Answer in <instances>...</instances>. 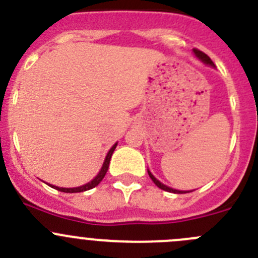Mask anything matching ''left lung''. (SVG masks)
<instances>
[{
	"label": "left lung",
	"mask_w": 258,
	"mask_h": 258,
	"mask_svg": "<svg viewBox=\"0 0 258 258\" xmlns=\"http://www.w3.org/2000/svg\"><path fill=\"white\" fill-rule=\"evenodd\" d=\"M192 51H194V54H196V56L198 57V59H201L202 61L204 62V64H208V66H211V67H214V62L212 61V59H211V57L208 56V55L206 54V52L201 51V50H198V49H192ZM147 172H149V176L151 177V180H152V181H154L155 184H156L157 186L160 187V189L165 190V191L175 192V194H184V192H189V191H182V190H176V189H172V187H169V186H166V185H164V184H162V182H160L159 180H157L156 177H155L154 175H152L151 172L149 171V170H147ZM191 191H192V190H191Z\"/></svg>",
	"instance_id": "1"
}]
</instances>
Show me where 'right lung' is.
Masks as SVG:
<instances>
[{
  "label": "right lung",
  "instance_id": "right-lung-1",
  "mask_svg": "<svg viewBox=\"0 0 258 258\" xmlns=\"http://www.w3.org/2000/svg\"><path fill=\"white\" fill-rule=\"evenodd\" d=\"M116 146H117V144H114L113 146L111 147V150L108 151V154H107V156H106V160H104V162H103V166H102L101 171L98 172V175H97V176L94 177L92 181L87 182L86 185H82V186H78V187H59V186H55V185H51V184H49V185L51 187H54V189L59 190V191H64V192H81V191H86V190H89V189H93L94 186H97V185L102 181V179H103L104 175H106L107 170H108V166H109V161H111L112 154H113Z\"/></svg>",
  "mask_w": 258,
  "mask_h": 258
}]
</instances>
